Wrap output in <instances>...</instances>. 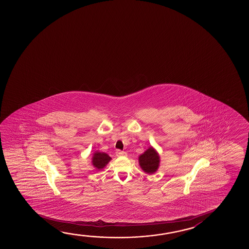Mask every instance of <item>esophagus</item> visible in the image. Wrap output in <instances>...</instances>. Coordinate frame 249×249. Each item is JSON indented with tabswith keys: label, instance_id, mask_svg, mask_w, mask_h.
Here are the masks:
<instances>
[{
	"label": "esophagus",
	"instance_id": "1",
	"mask_svg": "<svg viewBox=\"0 0 249 249\" xmlns=\"http://www.w3.org/2000/svg\"><path fill=\"white\" fill-rule=\"evenodd\" d=\"M115 153H116V156H118V157H123V156H126V153L125 152L121 151V150H117Z\"/></svg>",
	"mask_w": 249,
	"mask_h": 249
}]
</instances>
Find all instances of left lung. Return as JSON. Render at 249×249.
<instances>
[{"mask_svg":"<svg viewBox=\"0 0 249 249\" xmlns=\"http://www.w3.org/2000/svg\"><path fill=\"white\" fill-rule=\"evenodd\" d=\"M160 163V157L155 148L150 146L139 156V164L141 168L147 174H153L158 171Z\"/></svg>","mask_w":249,"mask_h":249,"instance_id":"obj_1","label":"left lung"}]
</instances>
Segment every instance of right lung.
<instances>
[{
  "label": "right lung",
  "mask_w": 249,
  "mask_h": 249,
  "mask_svg": "<svg viewBox=\"0 0 249 249\" xmlns=\"http://www.w3.org/2000/svg\"><path fill=\"white\" fill-rule=\"evenodd\" d=\"M111 160L112 159L108 156V154L107 153L96 151L93 153V156H92V165L97 170H102L109 163Z\"/></svg>",
  "instance_id": "1"
}]
</instances>
